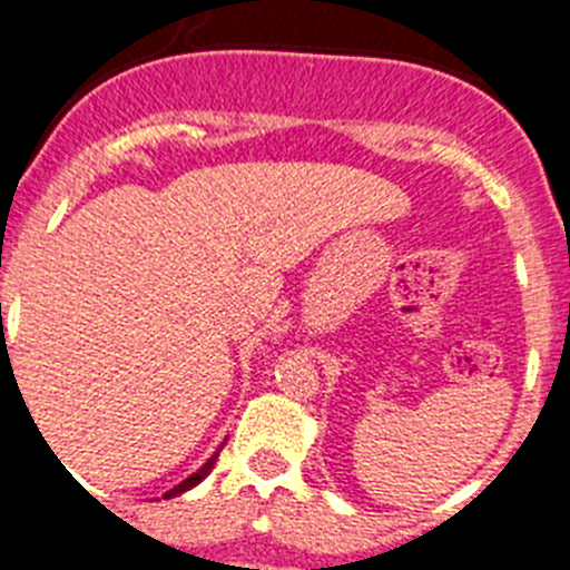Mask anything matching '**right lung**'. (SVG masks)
<instances>
[{"instance_id": "add662e5", "label": "right lung", "mask_w": 570, "mask_h": 570, "mask_svg": "<svg viewBox=\"0 0 570 570\" xmlns=\"http://www.w3.org/2000/svg\"><path fill=\"white\" fill-rule=\"evenodd\" d=\"M216 456H219V451H216V454H214V456H210V460H208V462H205V465H203V468H199V471H196V473H190L188 480H185V482H179V485H176V488H170V491H168V493H165V500H168V497H176V493H183V491H188V488H194V485H196V482H203V480H205V476H208V473H210V468H214Z\"/></svg>"}]
</instances>
